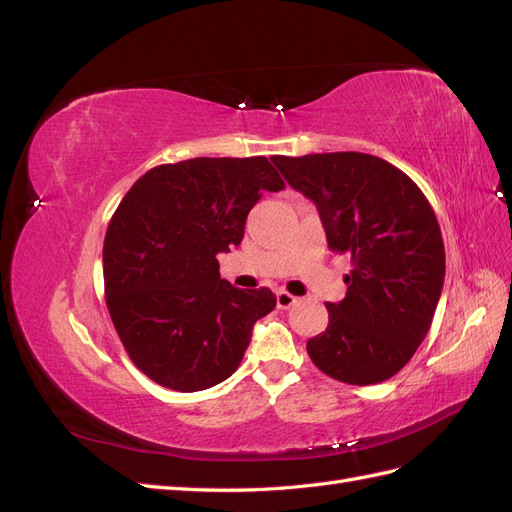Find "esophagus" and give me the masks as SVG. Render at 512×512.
Returning a JSON list of instances; mask_svg holds the SVG:
<instances>
[{
	"mask_svg": "<svg viewBox=\"0 0 512 512\" xmlns=\"http://www.w3.org/2000/svg\"><path fill=\"white\" fill-rule=\"evenodd\" d=\"M275 299H277V307H280V309H288V307L297 303V297H294V294H290V292H286V290H277Z\"/></svg>",
	"mask_w": 512,
	"mask_h": 512,
	"instance_id": "esophagus-1",
	"label": "esophagus"
}]
</instances>
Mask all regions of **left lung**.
I'll return each instance as SVG.
<instances>
[{
  "label": "left lung",
  "mask_w": 512,
  "mask_h": 512,
  "mask_svg": "<svg viewBox=\"0 0 512 512\" xmlns=\"http://www.w3.org/2000/svg\"><path fill=\"white\" fill-rule=\"evenodd\" d=\"M271 160L314 200L331 250L352 262L346 297L327 303V331L307 342L309 359L346 384L393 378L425 339L444 284V243L429 200L406 173L369 153Z\"/></svg>",
  "instance_id": "1"
}]
</instances>
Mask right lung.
Here are the masks:
<instances>
[{"instance_id":"obj_1","label":"right lung","mask_w":512,"mask_h":512,"mask_svg":"<svg viewBox=\"0 0 512 512\" xmlns=\"http://www.w3.org/2000/svg\"><path fill=\"white\" fill-rule=\"evenodd\" d=\"M284 181L262 158H194L147 170L104 237L106 307L123 348L147 378L194 393L237 371L269 288L220 277V252L243 239L262 192Z\"/></svg>"}]
</instances>
